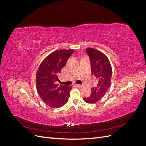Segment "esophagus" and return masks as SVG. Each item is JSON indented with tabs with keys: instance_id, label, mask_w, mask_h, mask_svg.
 Listing matches in <instances>:
<instances>
[{
	"instance_id": "1",
	"label": "esophagus",
	"mask_w": 146,
	"mask_h": 146,
	"mask_svg": "<svg viewBox=\"0 0 146 146\" xmlns=\"http://www.w3.org/2000/svg\"><path fill=\"white\" fill-rule=\"evenodd\" d=\"M76 86L77 87H78V88H81V87L82 86V85H78V84H76Z\"/></svg>"
}]
</instances>
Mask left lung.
Here are the masks:
<instances>
[{"instance_id": "8db88e82", "label": "left lung", "mask_w": 146, "mask_h": 146, "mask_svg": "<svg viewBox=\"0 0 146 146\" xmlns=\"http://www.w3.org/2000/svg\"><path fill=\"white\" fill-rule=\"evenodd\" d=\"M90 57L91 73L98 80V85L91 88L90 97L83 98L88 104L94 103L102 99L111 85L112 69L107 56L102 52L92 48H86Z\"/></svg>"}]
</instances>
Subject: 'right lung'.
<instances>
[{
    "instance_id": "right-lung-1",
    "label": "right lung",
    "mask_w": 146,
    "mask_h": 146,
    "mask_svg": "<svg viewBox=\"0 0 146 146\" xmlns=\"http://www.w3.org/2000/svg\"><path fill=\"white\" fill-rule=\"evenodd\" d=\"M74 50L61 49L53 52L44 59L36 72L38 93L48 107L60 108L68 102L72 86L57 85L58 75Z\"/></svg>"
}]
</instances>
